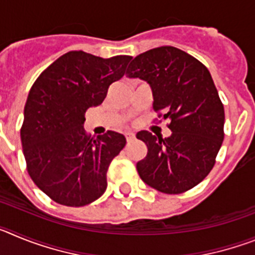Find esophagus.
<instances>
[{
  "mask_svg": "<svg viewBox=\"0 0 255 255\" xmlns=\"http://www.w3.org/2000/svg\"><path fill=\"white\" fill-rule=\"evenodd\" d=\"M125 136H126V140H128V143H130V141H132L135 139V134H134V132H131V131L126 132Z\"/></svg>",
  "mask_w": 255,
  "mask_h": 255,
  "instance_id": "obj_1",
  "label": "esophagus"
}]
</instances>
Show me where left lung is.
I'll use <instances>...</instances> for the list:
<instances>
[{"mask_svg":"<svg viewBox=\"0 0 255 255\" xmlns=\"http://www.w3.org/2000/svg\"><path fill=\"white\" fill-rule=\"evenodd\" d=\"M129 78H140L153 92V110L168 120V138L139 131L147 157L136 163L145 184L166 194H180L203 181L224 141L225 110L211 73L199 60L172 46L136 56Z\"/></svg>","mask_w":255,"mask_h":255,"instance_id":"left-lung-1","label":"left lung"}]
</instances>
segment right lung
I'll list each match as a JSON object with an SVG mask.
<instances>
[{"instance_id":"1","label":"right lung","mask_w":255,"mask_h":255,"mask_svg":"<svg viewBox=\"0 0 255 255\" xmlns=\"http://www.w3.org/2000/svg\"><path fill=\"white\" fill-rule=\"evenodd\" d=\"M130 60L70 51L31 85L20 129L22 152L29 176L56 203L83 207L105 193L108 166L126 139L112 130L91 138L84 115L105 101Z\"/></svg>"}]
</instances>
